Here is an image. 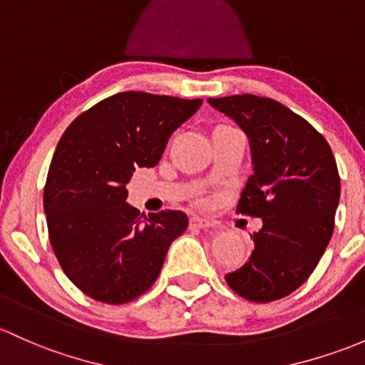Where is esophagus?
<instances>
[{
	"label": "esophagus",
	"mask_w": 365,
	"mask_h": 365,
	"mask_svg": "<svg viewBox=\"0 0 365 365\" xmlns=\"http://www.w3.org/2000/svg\"><path fill=\"white\" fill-rule=\"evenodd\" d=\"M214 226H215V222L207 221V219H202V217H197V215H193V217L190 219L191 230H205V228H214Z\"/></svg>",
	"instance_id": "1"
}]
</instances>
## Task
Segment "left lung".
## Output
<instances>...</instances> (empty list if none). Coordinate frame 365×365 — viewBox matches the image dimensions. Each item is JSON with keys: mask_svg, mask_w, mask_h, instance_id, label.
<instances>
[{"mask_svg": "<svg viewBox=\"0 0 365 365\" xmlns=\"http://www.w3.org/2000/svg\"><path fill=\"white\" fill-rule=\"evenodd\" d=\"M249 139L252 175L237 212L262 219L249 261L226 282L238 296L269 303L312 275L334 230L341 182L334 155L307 120L252 93L209 99Z\"/></svg>", "mask_w": 365, "mask_h": 365, "instance_id": "8db88e82", "label": "left lung"}]
</instances>
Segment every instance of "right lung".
<instances>
[{
    "label": "right lung",
    "instance_id": "right-lung-1",
    "mask_svg": "<svg viewBox=\"0 0 365 365\" xmlns=\"http://www.w3.org/2000/svg\"><path fill=\"white\" fill-rule=\"evenodd\" d=\"M202 103L121 92L81 113L62 134L43 207L58 264L87 296L123 304L158 278L187 217L181 210L140 215L127 203V182L135 168L160 162L168 137Z\"/></svg>",
    "mask_w": 365,
    "mask_h": 365
}]
</instances>
